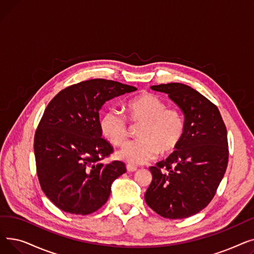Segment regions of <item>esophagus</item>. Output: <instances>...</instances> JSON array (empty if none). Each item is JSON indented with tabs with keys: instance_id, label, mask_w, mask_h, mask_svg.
I'll use <instances>...</instances> for the list:
<instances>
[{
	"instance_id": "1",
	"label": "esophagus",
	"mask_w": 254,
	"mask_h": 254,
	"mask_svg": "<svg viewBox=\"0 0 254 254\" xmlns=\"http://www.w3.org/2000/svg\"><path fill=\"white\" fill-rule=\"evenodd\" d=\"M127 172H135L137 170V167L132 165H127Z\"/></svg>"
}]
</instances>
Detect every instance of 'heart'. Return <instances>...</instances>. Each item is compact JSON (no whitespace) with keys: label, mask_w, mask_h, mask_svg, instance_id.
<instances>
[{"label":"heart","mask_w":254,"mask_h":254,"mask_svg":"<svg viewBox=\"0 0 254 254\" xmlns=\"http://www.w3.org/2000/svg\"><path fill=\"white\" fill-rule=\"evenodd\" d=\"M127 118L138 129L140 139L127 142L117 151V157L130 165H141L154 159L158 153L166 155L174 151L184 132L181 112L167 105L149 92L130 99L126 104ZM104 136L114 145H123L129 134L126 117L116 110L107 111L101 119Z\"/></svg>","instance_id":"1"}]
</instances>
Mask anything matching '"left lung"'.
<instances>
[{
    "label": "left lung",
    "instance_id": "left-lung-1",
    "mask_svg": "<svg viewBox=\"0 0 254 254\" xmlns=\"http://www.w3.org/2000/svg\"><path fill=\"white\" fill-rule=\"evenodd\" d=\"M165 92L184 115L176 150L155 167L145 202L158 215L181 219L196 214L214 196L229 161L226 127L217 107L182 83L152 85Z\"/></svg>",
    "mask_w": 254,
    "mask_h": 254
}]
</instances>
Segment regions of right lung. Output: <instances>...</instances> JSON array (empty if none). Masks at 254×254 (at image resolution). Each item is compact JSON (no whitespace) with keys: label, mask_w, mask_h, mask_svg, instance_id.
<instances>
[{"label":"right lung","mask_w":254,"mask_h":254,"mask_svg":"<svg viewBox=\"0 0 254 254\" xmlns=\"http://www.w3.org/2000/svg\"><path fill=\"white\" fill-rule=\"evenodd\" d=\"M135 90L91 79L63 89L46 107L34 139L37 174L61 210L76 215L97 211L108 199L112 182L126 173L122 162L102 163L113 148L102 138L99 111L107 101Z\"/></svg>","instance_id":"obj_1"}]
</instances>
